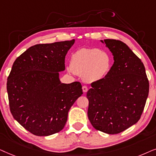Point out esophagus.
Masks as SVG:
<instances>
[{"label": "esophagus", "instance_id": "1", "mask_svg": "<svg viewBox=\"0 0 156 156\" xmlns=\"http://www.w3.org/2000/svg\"><path fill=\"white\" fill-rule=\"evenodd\" d=\"M83 91L84 93H86L87 91H88V87H87L86 86H83Z\"/></svg>", "mask_w": 156, "mask_h": 156}]
</instances>
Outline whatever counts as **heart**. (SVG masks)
<instances>
[{
  "label": "heart",
  "mask_w": 156,
  "mask_h": 156,
  "mask_svg": "<svg viewBox=\"0 0 156 156\" xmlns=\"http://www.w3.org/2000/svg\"><path fill=\"white\" fill-rule=\"evenodd\" d=\"M111 65L112 58L106 51L98 48H81L73 53L68 70L82 76L85 81L93 83L104 78Z\"/></svg>",
  "instance_id": "b5f03b06"
}]
</instances>
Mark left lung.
Segmentation results:
<instances>
[{"mask_svg": "<svg viewBox=\"0 0 156 156\" xmlns=\"http://www.w3.org/2000/svg\"><path fill=\"white\" fill-rule=\"evenodd\" d=\"M113 55L106 76L91 83L87 92L88 116L93 128L117 134L140 118L149 92L144 65L126 43L114 39L101 41Z\"/></svg>", "mask_w": 156, "mask_h": 156, "instance_id": "8db88e82", "label": "left lung"}]
</instances>
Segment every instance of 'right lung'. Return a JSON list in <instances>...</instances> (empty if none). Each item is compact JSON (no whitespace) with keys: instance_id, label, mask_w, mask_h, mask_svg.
<instances>
[{"instance_id":"1","label":"right lung","mask_w":156,"mask_h":156,"mask_svg":"<svg viewBox=\"0 0 156 156\" xmlns=\"http://www.w3.org/2000/svg\"><path fill=\"white\" fill-rule=\"evenodd\" d=\"M75 40L37 44L18 57L8 77L10 111L31 133L48 136L61 131L68 111L83 94L80 82L62 83L59 73Z\"/></svg>"}]
</instances>
